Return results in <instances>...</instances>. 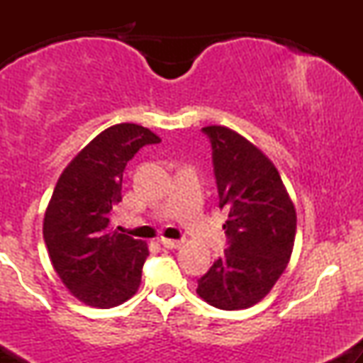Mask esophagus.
Listing matches in <instances>:
<instances>
[{
	"label": "esophagus",
	"mask_w": 363,
	"mask_h": 363,
	"mask_svg": "<svg viewBox=\"0 0 363 363\" xmlns=\"http://www.w3.org/2000/svg\"><path fill=\"white\" fill-rule=\"evenodd\" d=\"M160 244L165 249H179L182 245V240H172V239H162Z\"/></svg>",
	"instance_id": "obj_1"
}]
</instances>
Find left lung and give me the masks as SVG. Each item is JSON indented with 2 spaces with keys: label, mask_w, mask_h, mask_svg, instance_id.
<instances>
[{
  "label": "left lung",
  "mask_w": 363,
  "mask_h": 363,
  "mask_svg": "<svg viewBox=\"0 0 363 363\" xmlns=\"http://www.w3.org/2000/svg\"><path fill=\"white\" fill-rule=\"evenodd\" d=\"M210 138L228 247L198 280V295L223 311L252 307L289 264L297 215L268 157L225 126L201 129Z\"/></svg>",
  "instance_id": "obj_1"
}]
</instances>
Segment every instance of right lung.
Listing matches in <instances>:
<instances>
[{"instance_id":"add662e5","label":"right lung","mask_w":363,"mask_h":363,"mask_svg":"<svg viewBox=\"0 0 363 363\" xmlns=\"http://www.w3.org/2000/svg\"><path fill=\"white\" fill-rule=\"evenodd\" d=\"M160 138L138 124L107 128L86 145L57 181L44 216L49 257L78 301L109 309L136 294L147 242L107 232L112 206L123 201V172L145 145Z\"/></svg>"}]
</instances>
